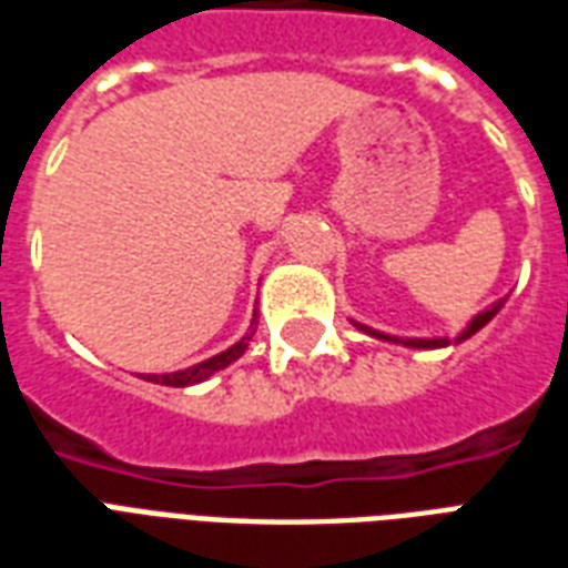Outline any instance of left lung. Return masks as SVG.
<instances>
[{
  "mask_svg": "<svg viewBox=\"0 0 568 568\" xmlns=\"http://www.w3.org/2000/svg\"><path fill=\"white\" fill-rule=\"evenodd\" d=\"M501 304H505V301H496L493 307H487V310H484V313H477L475 320L468 322V328H465V332L459 334V337H456V344H459V341H465V337H471V334L480 332V328H484V325H487V322L493 320L496 313H499ZM356 328H362V332L371 334V337H381V341H393V344H405V346H410V349H438V346H447V344H450V337H393V334L374 332V328H368V325H358V322H356Z\"/></svg>",
  "mask_w": 568,
  "mask_h": 568,
  "instance_id": "1",
  "label": "left lung"
}]
</instances>
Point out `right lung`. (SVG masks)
Returning a JSON list of instances; mask_svg holds the SVG:
<instances>
[{
    "mask_svg": "<svg viewBox=\"0 0 568 568\" xmlns=\"http://www.w3.org/2000/svg\"><path fill=\"white\" fill-rule=\"evenodd\" d=\"M255 325H258V322L252 320V328H248L234 346H227L224 353H219V356L206 358V362H197V365H191V368L185 371H173V374H145V381L161 383V386H179V389H182V386H194V383L210 381L215 371L227 368L231 362H236V358L246 353L248 341H252V334H255Z\"/></svg>",
    "mask_w": 568,
    "mask_h": 568,
    "instance_id": "obj_1",
    "label": "right lung"
}]
</instances>
